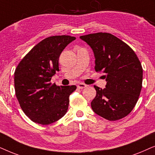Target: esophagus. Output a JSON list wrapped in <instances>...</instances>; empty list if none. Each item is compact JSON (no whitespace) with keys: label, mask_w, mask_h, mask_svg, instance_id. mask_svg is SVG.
Returning a JSON list of instances; mask_svg holds the SVG:
<instances>
[{"label":"esophagus","mask_w":155,"mask_h":155,"mask_svg":"<svg viewBox=\"0 0 155 155\" xmlns=\"http://www.w3.org/2000/svg\"><path fill=\"white\" fill-rule=\"evenodd\" d=\"M86 87V84H83V83H80L77 85V88H80V89H82V88H84Z\"/></svg>","instance_id":"esophagus-1"}]
</instances>
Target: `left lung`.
<instances>
[{"label":"left lung","mask_w":155,"mask_h":155,"mask_svg":"<svg viewBox=\"0 0 155 155\" xmlns=\"http://www.w3.org/2000/svg\"><path fill=\"white\" fill-rule=\"evenodd\" d=\"M94 51L95 69L103 71L104 89L94 86L96 96L91 103L95 113L117 120L131 112L142 89V67L135 51L116 37L98 32L80 37Z\"/></svg>","instance_id":"obj_1"}]
</instances>
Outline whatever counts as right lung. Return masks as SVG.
Here are the masks:
<instances>
[{
  "label": "right lung",
  "instance_id": "obj_1",
  "mask_svg": "<svg viewBox=\"0 0 155 155\" xmlns=\"http://www.w3.org/2000/svg\"><path fill=\"white\" fill-rule=\"evenodd\" d=\"M76 38L51 36L35 45L22 59L14 74L15 95L20 106L33 122L49 125L66 114L69 96L76 86L51 84L59 69V58L66 47Z\"/></svg>",
  "mask_w": 155,
  "mask_h": 155
}]
</instances>
